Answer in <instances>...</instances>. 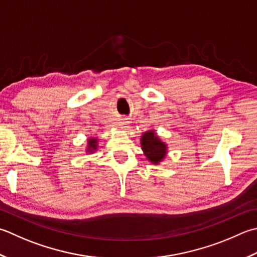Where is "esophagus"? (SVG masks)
<instances>
[{
  "mask_svg": "<svg viewBox=\"0 0 257 257\" xmlns=\"http://www.w3.org/2000/svg\"><path fill=\"white\" fill-rule=\"evenodd\" d=\"M119 125H120V127H121V128H127L128 125H129V121H128L127 119H122L121 121L119 122Z\"/></svg>",
  "mask_w": 257,
  "mask_h": 257,
  "instance_id": "obj_1",
  "label": "esophagus"
}]
</instances>
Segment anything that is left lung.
I'll use <instances>...</instances> for the list:
<instances>
[{
	"instance_id": "left-lung-1",
	"label": "left lung",
	"mask_w": 257,
	"mask_h": 257,
	"mask_svg": "<svg viewBox=\"0 0 257 257\" xmlns=\"http://www.w3.org/2000/svg\"><path fill=\"white\" fill-rule=\"evenodd\" d=\"M142 147L146 157L154 164L162 162L165 158L166 153H167L166 152L167 150L166 144L156 136L154 130H149V132L144 134L142 137Z\"/></svg>"
}]
</instances>
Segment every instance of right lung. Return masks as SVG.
<instances>
[{
    "label": "right lung",
    "instance_id": "add662e5",
    "mask_svg": "<svg viewBox=\"0 0 257 257\" xmlns=\"http://www.w3.org/2000/svg\"><path fill=\"white\" fill-rule=\"evenodd\" d=\"M97 149V139L91 138L88 140V149L87 152L88 153H93V150Z\"/></svg>",
    "mask_w": 257,
    "mask_h": 257
}]
</instances>
